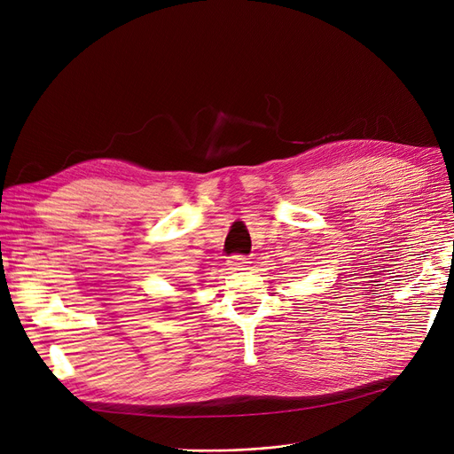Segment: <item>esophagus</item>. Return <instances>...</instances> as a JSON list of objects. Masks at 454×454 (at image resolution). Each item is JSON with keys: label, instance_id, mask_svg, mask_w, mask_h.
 Listing matches in <instances>:
<instances>
[{"label": "esophagus", "instance_id": "34e87169", "mask_svg": "<svg viewBox=\"0 0 454 454\" xmlns=\"http://www.w3.org/2000/svg\"><path fill=\"white\" fill-rule=\"evenodd\" d=\"M248 265H250V262L247 255H231V258L228 260V267L231 270H245V269H248Z\"/></svg>", "mask_w": 454, "mask_h": 454}]
</instances>
